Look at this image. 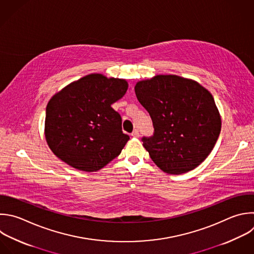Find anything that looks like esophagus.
<instances>
[{"instance_id": "esophagus-1", "label": "esophagus", "mask_w": 254, "mask_h": 254, "mask_svg": "<svg viewBox=\"0 0 254 254\" xmlns=\"http://www.w3.org/2000/svg\"><path fill=\"white\" fill-rule=\"evenodd\" d=\"M131 135H132L133 137H138V136H139V131H138L137 129H134V130L131 132Z\"/></svg>"}]
</instances>
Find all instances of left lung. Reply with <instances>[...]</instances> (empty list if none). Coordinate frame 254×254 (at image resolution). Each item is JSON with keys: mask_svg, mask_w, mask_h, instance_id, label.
Wrapping results in <instances>:
<instances>
[{"mask_svg": "<svg viewBox=\"0 0 254 254\" xmlns=\"http://www.w3.org/2000/svg\"><path fill=\"white\" fill-rule=\"evenodd\" d=\"M148 112L154 132L142 137L152 161L166 174L194 170L211 152L221 119L212 95L197 81L176 74H158L134 87Z\"/></svg>", "mask_w": 254, "mask_h": 254, "instance_id": "1", "label": "left lung"}]
</instances>
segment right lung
Listing matches in <instances>:
<instances>
[{"label":"right lung","mask_w":254,"mask_h":254,"mask_svg":"<svg viewBox=\"0 0 254 254\" xmlns=\"http://www.w3.org/2000/svg\"><path fill=\"white\" fill-rule=\"evenodd\" d=\"M128 88L123 78L83 76L57 93L46 109L45 136L52 151L82 172H97L121 152L129 136L112 105Z\"/></svg>","instance_id":"obj_1"}]
</instances>
